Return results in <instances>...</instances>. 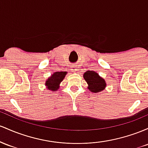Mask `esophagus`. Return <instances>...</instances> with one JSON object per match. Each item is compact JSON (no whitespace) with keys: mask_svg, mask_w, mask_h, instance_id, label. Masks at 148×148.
I'll return each instance as SVG.
<instances>
[{"mask_svg":"<svg viewBox=\"0 0 148 148\" xmlns=\"http://www.w3.org/2000/svg\"><path fill=\"white\" fill-rule=\"evenodd\" d=\"M77 66H76V65L73 66V71L74 72H75V71H77Z\"/></svg>","mask_w":148,"mask_h":148,"instance_id":"1","label":"esophagus"}]
</instances>
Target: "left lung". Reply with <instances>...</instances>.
Instances as JSON below:
<instances>
[{"label": "left lung", "instance_id": "left-lung-1", "mask_svg": "<svg viewBox=\"0 0 148 148\" xmlns=\"http://www.w3.org/2000/svg\"><path fill=\"white\" fill-rule=\"evenodd\" d=\"M84 79L88 84V89L93 93H99L106 87L105 79L99 76L95 71H87L83 75Z\"/></svg>", "mask_w": 148, "mask_h": 148}]
</instances>
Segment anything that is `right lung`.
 <instances>
[{
    "instance_id": "right-lung-1",
    "label": "right lung",
    "mask_w": 148,
    "mask_h": 148,
    "mask_svg": "<svg viewBox=\"0 0 148 148\" xmlns=\"http://www.w3.org/2000/svg\"><path fill=\"white\" fill-rule=\"evenodd\" d=\"M66 73V72H56L53 73L45 82V86H47V89L52 92L57 91L59 88V84L64 79Z\"/></svg>"
}]
</instances>
